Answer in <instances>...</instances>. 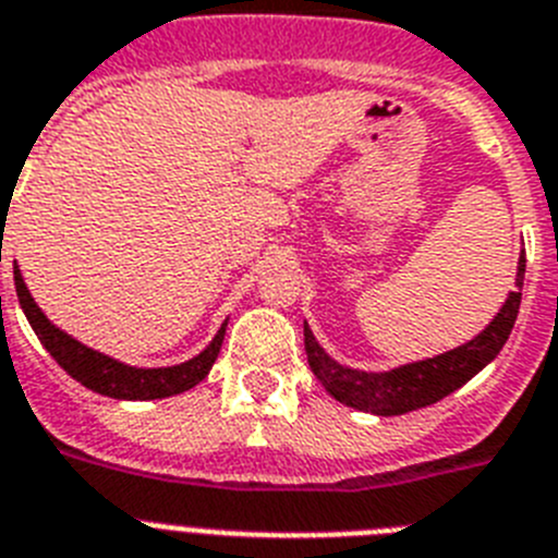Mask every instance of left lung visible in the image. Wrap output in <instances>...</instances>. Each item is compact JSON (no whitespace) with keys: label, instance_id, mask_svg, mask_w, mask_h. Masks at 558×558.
I'll use <instances>...</instances> for the list:
<instances>
[{"label":"left lung","instance_id":"1","mask_svg":"<svg viewBox=\"0 0 558 558\" xmlns=\"http://www.w3.org/2000/svg\"><path fill=\"white\" fill-rule=\"evenodd\" d=\"M522 280H525V252L517 264V278H513L517 289L508 292L497 317L477 337L452 348V351H444L438 356H429V360L407 362V365L390 367V371H360V367L339 365L333 356H328L326 348L319 345L308 323H303L308 365H312L319 385L326 387L339 404L362 410V413L404 415L410 410H418V407L435 404L444 396L466 385L502 351L508 333L517 323V314H520Z\"/></svg>","mask_w":558,"mask_h":558}]
</instances>
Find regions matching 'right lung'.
<instances>
[{
	"mask_svg": "<svg viewBox=\"0 0 558 558\" xmlns=\"http://www.w3.org/2000/svg\"><path fill=\"white\" fill-rule=\"evenodd\" d=\"M13 280H16L19 306H22L24 317L33 326L36 337L41 339V345L50 351L52 360L70 373L72 379L81 381L84 387L95 390L100 396L120 401H151V399H168V396H179L196 387L210 373L213 362L219 356L221 342L227 333V319L210 339V345L205 351H198L193 360L179 362L171 367H137L125 365V362L114 360L109 353H100L95 348L77 342L72 333L64 328H58L50 317H47L38 303L33 300L31 289L24 283L22 269L13 264Z\"/></svg>",
	"mask_w": 558,
	"mask_h": 558,
	"instance_id": "obj_1",
	"label": "right lung"
}]
</instances>
